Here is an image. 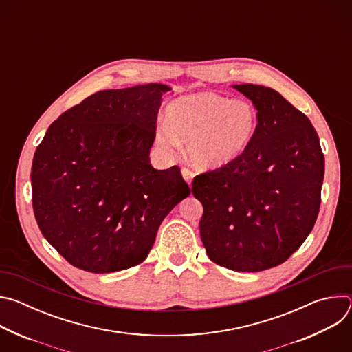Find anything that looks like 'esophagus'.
Returning a JSON list of instances; mask_svg holds the SVG:
<instances>
[{
  "instance_id": "obj_1",
  "label": "esophagus",
  "mask_w": 352,
  "mask_h": 352,
  "mask_svg": "<svg viewBox=\"0 0 352 352\" xmlns=\"http://www.w3.org/2000/svg\"><path fill=\"white\" fill-rule=\"evenodd\" d=\"M181 174H182V178L190 185V182H192L195 174H193L190 170H188V168H182V170H181Z\"/></svg>"
}]
</instances>
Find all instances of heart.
Returning a JSON list of instances; mask_svg holds the SVG:
<instances>
[{"instance_id": "1", "label": "heart", "mask_w": 352, "mask_h": 352, "mask_svg": "<svg viewBox=\"0 0 352 352\" xmlns=\"http://www.w3.org/2000/svg\"><path fill=\"white\" fill-rule=\"evenodd\" d=\"M256 126L258 113L246 100L202 90L173 100L166 110V124L156 131V143L173 156L182 142H188L189 162L199 170L212 171L236 160Z\"/></svg>"}]
</instances>
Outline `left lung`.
<instances>
[{"label": "left lung", "mask_w": 352, "mask_h": 352, "mask_svg": "<svg viewBox=\"0 0 352 352\" xmlns=\"http://www.w3.org/2000/svg\"><path fill=\"white\" fill-rule=\"evenodd\" d=\"M258 111L256 132L232 163L193 179L204 205L200 238L214 263L262 272L285 262L318 219L324 177L309 118L274 89L232 85Z\"/></svg>", "instance_id": "left-lung-1"}]
</instances>
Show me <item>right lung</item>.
Wrapping results in <instances>:
<instances>
[{"mask_svg":"<svg viewBox=\"0 0 352 352\" xmlns=\"http://www.w3.org/2000/svg\"><path fill=\"white\" fill-rule=\"evenodd\" d=\"M163 83L97 91L50 125L32 164L34 217L75 267L111 273L142 263L164 217L190 189L156 170L150 148Z\"/></svg>","mask_w":352,"mask_h":352,"instance_id":"obj_1","label":"right lung"}]
</instances>
